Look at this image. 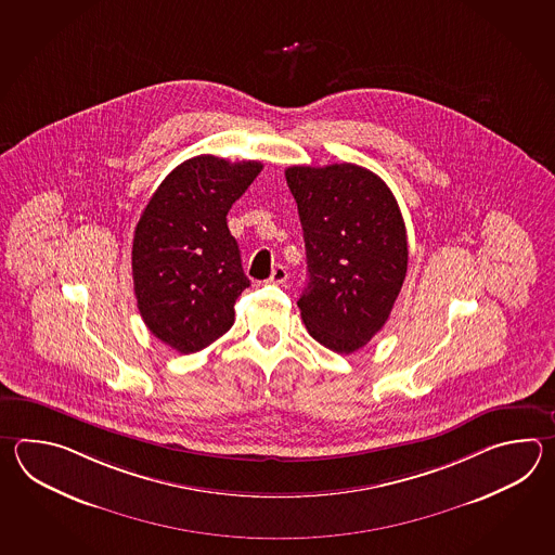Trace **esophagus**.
<instances>
[{"label":"esophagus","mask_w":555,"mask_h":555,"mask_svg":"<svg viewBox=\"0 0 555 555\" xmlns=\"http://www.w3.org/2000/svg\"><path fill=\"white\" fill-rule=\"evenodd\" d=\"M285 280H287V270L283 266H278L268 282L273 283V285H282V283H285Z\"/></svg>","instance_id":"obj_1"}]
</instances>
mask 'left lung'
<instances>
[{
	"label": "left lung",
	"mask_w": 555,
	"mask_h": 555,
	"mask_svg": "<svg viewBox=\"0 0 555 555\" xmlns=\"http://www.w3.org/2000/svg\"><path fill=\"white\" fill-rule=\"evenodd\" d=\"M307 256L297 306L309 335L335 353L361 349L383 330L401 292L409 244L389 186L363 166H289Z\"/></svg>",
	"instance_id": "obj_1"
}]
</instances>
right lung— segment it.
Listing matches in <instances>:
<instances>
[{
  "label": "right lung",
  "instance_id": "add662e5",
  "mask_svg": "<svg viewBox=\"0 0 555 555\" xmlns=\"http://www.w3.org/2000/svg\"><path fill=\"white\" fill-rule=\"evenodd\" d=\"M263 165L201 154L178 165L146 204L132 240V282L154 337L196 353L234 325L249 287L225 216Z\"/></svg>",
  "mask_w": 555,
  "mask_h": 555
}]
</instances>
